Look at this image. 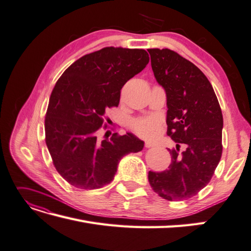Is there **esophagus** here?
Masks as SVG:
<instances>
[{
	"label": "esophagus",
	"mask_w": 251,
	"mask_h": 251,
	"mask_svg": "<svg viewBox=\"0 0 251 251\" xmlns=\"http://www.w3.org/2000/svg\"><path fill=\"white\" fill-rule=\"evenodd\" d=\"M153 146H156V144L153 142H151V141H146L145 142V147H149L150 149V147H153Z\"/></svg>",
	"instance_id": "34e87169"
}]
</instances>
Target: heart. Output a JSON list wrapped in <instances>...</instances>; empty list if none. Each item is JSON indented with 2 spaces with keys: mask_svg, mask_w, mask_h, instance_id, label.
I'll return each instance as SVG.
<instances>
[{
  "mask_svg": "<svg viewBox=\"0 0 251 251\" xmlns=\"http://www.w3.org/2000/svg\"><path fill=\"white\" fill-rule=\"evenodd\" d=\"M161 126V120L157 115H149V117H141L132 120V130L142 138L155 137Z\"/></svg>",
  "mask_w": 251,
  "mask_h": 251,
  "instance_id": "b5f03b06",
  "label": "heart"
}]
</instances>
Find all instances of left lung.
<instances>
[{
  "mask_svg": "<svg viewBox=\"0 0 251 251\" xmlns=\"http://www.w3.org/2000/svg\"><path fill=\"white\" fill-rule=\"evenodd\" d=\"M151 68L166 92L171 164L149 172L153 192L170 201L198 194L213 176L223 152V114L215 92L194 63L170 49H150Z\"/></svg>",
  "mask_w": 251,
  "mask_h": 251,
  "instance_id": "obj_1",
  "label": "left lung"
}]
</instances>
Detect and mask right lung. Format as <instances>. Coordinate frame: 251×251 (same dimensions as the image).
<instances>
[{
    "instance_id": "add662e5",
    "label": "right lung",
    "mask_w": 251,
    "mask_h": 251,
    "mask_svg": "<svg viewBox=\"0 0 251 251\" xmlns=\"http://www.w3.org/2000/svg\"><path fill=\"white\" fill-rule=\"evenodd\" d=\"M149 61L145 50L107 47L80 57L57 80L44 120L46 143L57 172L71 185L104 187L122 158L143 150L144 142L132 133L114 132L100 141L98 131L107 109L119 106L121 89Z\"/></svg>"
}]
</instances>
